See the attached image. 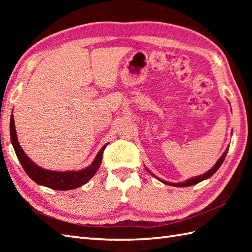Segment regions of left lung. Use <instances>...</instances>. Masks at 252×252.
<instances>
[{"label":"left lung","mask_w":252,"mask_h":252,"mask_svg":"<svg viewBox=\"0 0 252 252\" xmlns=\"http://www.w3.org/2000/svg\"><path fill=\"white\" fill-rule=\"evenodd\" d=\"M227 151H228V147H227V149L225 152H224V154L222 155V156L220 157V159L218 160L217 161V163L213 165L212 167V169H210L208 171V172H206V173H203V174H201V175H199V176H196V178H192V179H189V180H186L185 182H182V183H171V182H167V181H162V180H160V179H158L157 176H155L151 171H149L148 169H146L149 173H151L153 176H155V178H157L159 181H161L162 183H164V184H167V185H171V186H176V187H185V186H191V185H195V184H197V183H199V182H201V181H203V180H206V179H209L210 178V176H212L213 174H215L217 171H218V169L221 167V164L223 163V161H224V159H225V157H226V154H227Z\"/></svg>","instance_id":"1"}]
</instances>
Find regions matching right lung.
<instances>
[{"label":"right lung","mask_w":252,"mask_h":252,"mask_svg":"<svg viewBox=\"0 0 252 252\" xmlns=\"http://www.w3.org/2000/svg\"><path fill=\"white\" fill-rule=\"evenodd\" d=\"M9 132H10V141H12L15 153L17 155L19 162L23 165L26 173L29 175L31 180H33L35 183L50 187L52 189L56 190H69L77 189L84 185L85 183L93 178L96 171L98 170L99 165L103 159V153L107 146V144L100 149L98 154L96 155L92 164L89 165L81 171H67V172H58V171H51L46 169H42L39 165H36L32 160L27 156L23 148L20 147L17 134L15 130L14 116L10 117L9 123Z\"/></svg>","instance_id":"obj_1"}]
</instances>
